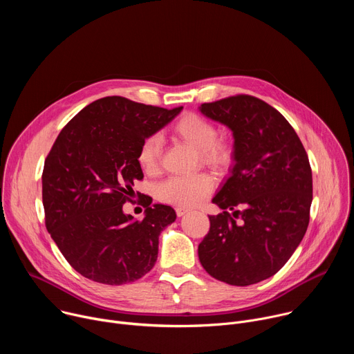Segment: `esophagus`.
<instances>
[{
    "mask_svg": "<svg viewBox=\"0 0 354 354\" xmlns=\"http://www.w3.org/2000/svg\"><path fill=\"white\" fill-rule=\"evenodd\" d=\"M187 213H189L187 209H185V207H176V216H178V217H182V216H185V214H187Z\"/></svg>",
    "mask_w": 354,
    "mask_h": 354,
    "instance_id": "esophagus-1",
    "label": "esophagus"
}]
</instances>
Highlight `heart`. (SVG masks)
Listing matches in <instances>:
<instances>
[{"label": "heart", "instance_id": "1", "mask_svg": "<svg viewBox=\"0 0 354 354\" xmlns=\"http://www.w3.org/2000/svg\"><path fill=\"white\" fill-rule=\"evenodd\" d=\"M172 133L198 151L200 161L214 168H227L234 158V148L230 141L218 138V129L214 123L197 113H186L179 118ZM162 154V138L160 134L145 137L137 153V161L147 174H156L160 169ZM214 180L207 174H194L187 176H169L157 189L158 198L164 203L180 207L197 206L213 190Z\"/></svg>", "mask_w": 354, "mask_h": 354}]
</instances>
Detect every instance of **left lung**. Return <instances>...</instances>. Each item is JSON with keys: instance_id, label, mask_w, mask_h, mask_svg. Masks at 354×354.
<instances>
[{"instance_id": "obj_1", "label": "left lung", "mask_w": 354, "mask_h": 354, "mask_svg": "<svg viewBox=\"0 0 354 354\" xmlns=\"http://www.w3.org/2000/svg\"><path fill=\"white\" fill-rule=\"evenodd\" d=\"M200 112L228 126L235 140L231 176L213 198L223 213L209 216L200 263L231 286L259 283L286 265L308 228L307 151L286 118L259 97L228 96L203 104Z\"/></svg>"}]
</instances>
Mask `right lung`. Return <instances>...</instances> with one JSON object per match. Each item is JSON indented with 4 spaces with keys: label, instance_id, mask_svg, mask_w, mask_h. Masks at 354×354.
Listing matches in <instances>:
<instances>
[{
    "label": "right lung",
    "instance_id": "obj_1",
    "mask_svg": "<svg viewBox=\"0 0 354 354\" xmlns=\"http://www.w3.org/2000/svg\"><path fill=\"white\" fill-rule=\"evenodd\" d=\"M180 111L106 96L85 106L57 136L41 175L44 223L84 277L120 286L154 268L158 236L176 213L151 206L153 198L145 196L138 201L145 217L134 221L123 205L131 203L133 185L144 176L137 161L141 141Z\"/></svg>",
    "mask_w": 354,
    "mask_h": 354
}]
</instances>
